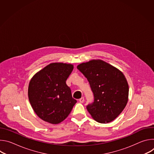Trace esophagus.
Instances as JSON below:
<instances>
[{"mask_svg":"<svg viewBox=\"0 0 154 154\" xmlns=\"http://www.w3.org/2000/svg\"><path fill=\"white\" fill-rule=\"evenodd\" d=\"M79 102H80V103H83V102H84V97L80 98V99H79Z\"/></svg>","mask_w":154,"mask_h":154,"instance_id":"obj_1","label":"esophagus"}]
</instances>
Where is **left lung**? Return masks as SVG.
<instances>
[{"instance_id":"8db88e82","label":"left lung","mask_w":154,"mask_h":154,"mask_svg":"<svg viewBox=\"0 0 154 154\" xmlns=\"http://www.w3.org/2000/svg\"><path fill=\"white\" fill-rule=\"evenodd\" d=\"M89 82L94 102L86 106L92 118L100 123L115 119L125 107L128 85L123 73L101 60H93L77 66Z\"/></svg>"}]
</instances>
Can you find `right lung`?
Wrapping results in <instances>:
<instances>
[{
    "instance_id": "1",
    "label": "right lung",
    "mask_w": 154,
    "mask_h": 154,
    "mask_svg": "<svg viewBox=\"0 0 154 154\" xmlns=\"http://www.w3.org/2000/svg\"><path fill=\"white\" fill-rule=\"evenodd\" d=\"M72 64L51 63L31 79L28 89L30 103L37 116L53 124L60 123L71 113L77 100L66 83Z\"/></svg>"
}]
</instances>
